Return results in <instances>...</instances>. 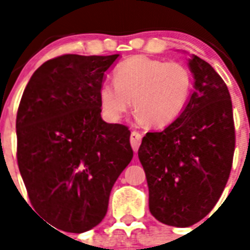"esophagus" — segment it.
Segmentation results:
<instances>
[{"label": "esophagus", "mask_w": 250, "mask_h": 250, "mask_svg": "<svg viewBox=\"0 0 250 250\" xmlns=\"http://www.w3.org/2000/svg\"><path fill=\"white\" fill-rule=\"evenodd\" d=\"M141 138H143V136H141L140 132L138 131H132L131 135H130V144H131L132 150H134L135 152L138 151L139 146H140Z\"/></svg>", "instance_id": "esophagus-1"}]
</instances>
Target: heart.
Returning <instances> with one entry per match:
<instances>
[{
	"instance_id": "1",
	"label": "heart",
	"mask_w": 250,
	"mask_h": 250,
	"mask_svg": "<svg viewBox=\"0 0 250 250\" xmlns=\"http://www.w3.org/2000/svg\"><path fill=\"white\" fill-rule=\"evenodd\" d=\"M114 83L99 89L100 109L107 120L120 121L134 101L136 116L146 126L161 129L184 111L193 76L183 63L134 56L115 68Z\"/></svg>"
}]
</instances>
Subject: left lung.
<instances>
[{
    "label": "left lung",
    "mask_w": 250,
    "mask_h": 250,
    "mask_svg": "<svg viewBox=\"0 0 250 250\" xmlns=\"http://www.w3.org/2000/svg\"><path fill=\"white\" fill-rule=\"evenodd\" d=\"M194 92L182 115L147 132L138 155L149 187V209L163 224L200 222L219 200L233 164L235 132L228 87L207 61L193 55Z\"/></svg>",
    "instance_id": "obj_1"
}]
</instances>
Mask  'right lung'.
I'll use <instances>...</instances> for the list:
<instances>
[{
	"label": "right lung",
	"instance_id": "obj_1",
	"mask_svg": "<svg viewBox=\"0 0 250 250\" xmlns=\"http://www.w3.org/2000/svg\"><path fill=\"white\" fill-rule=\"evenodd\" d=\"M118 57L48 60L31 76L17 111V163L31 204L70 233L104 219L134 155L130 130L101 119L99 89Z\"/></svg>",
	"mask_w": 250,
	"mask_h": 250
}]
</instances>
